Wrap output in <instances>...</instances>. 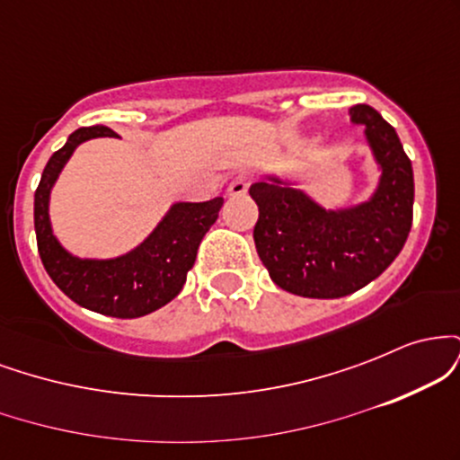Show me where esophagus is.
Listing matches in <instances>:
<instances>
[{"instance_id": "obj_1", "label": "esophagus", "mask_w": 460, "mask_h": 460, "mask_svg": "<svg viewBox=\"0 0 460 460\" xmlns=\"http://www.w3.org/2000/svg\"><path fill=\"white\" fill-rule=\"evenodd\" d=\"M251 181H252V177L248 175V172H240V175L231 179L229 188H226V194H229V197H242V194H246Z\"/></svg>"}]
</instances>
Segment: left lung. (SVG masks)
Segmentation results:
<instances>
[{"label": "left lung", "mask_w": 460, "mask_h": 460, "mask_svg": "<svg viewBox=\"0 0 460 460\" xmlns=\"http://www.w3.org/2000/svg\"><path fill=\"white\" fill-rule=\"evenodd\" d=\"M352 123L366 125L381 183L367 203L329 212L279 179L252 183L260 208L255 248L270 279L285 292L307 298H341L389 268L413 223V168L398 134L374 108H350Z\"/></svg>", "instance_id": "left-lung-1"}]
</instances>
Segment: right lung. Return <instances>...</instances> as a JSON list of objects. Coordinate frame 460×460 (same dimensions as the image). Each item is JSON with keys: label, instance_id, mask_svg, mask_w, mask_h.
<instances>
[{"label": "right lung", "instance_id": "add662e5", "mask_svg": "<svg viewBox=\"0 0 460 460\" xmlns=\"http://www.w3.org/2000/svg\"><path fill=\"white\" fill-rule=\"evenodd\" d=\"M102 136L116 134L103 125L73 131L66 145L49 157L34 192L36 244L51 281L73 303L112 318H140L171 303L181 292L200 240L218 218L223 197L205 203H175L157 229L123 257L77 260L68 255L51 231L49 192L79 142Z\"/></svg>", "mask_w": 460, "mask_h": 460}]
</instances>
